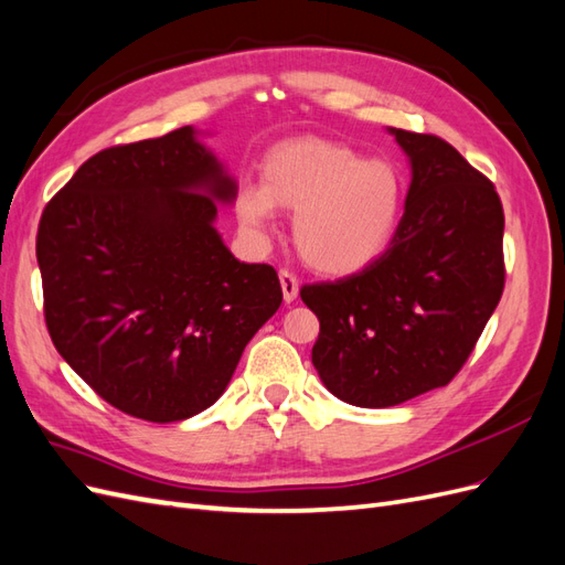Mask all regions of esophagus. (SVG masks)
Returning a JSON list of instances; mask_svg holds the SVG:
<instances>
[{
  "label": "esophagus",
  "mask_w": 565,
  "mask_h": 565,
  "mask_svg": "<svg viewBox=\"0 0 565 565\" xmlns=\"http://www.w3.org/2000/svg\"><path fill=\"white\" fill-rule=\"evenodd\" d=\"M280 287H282V299L287 303L297 299V295H299V280H297V276H295L292 270H287V268L280 270Z\"/></svg>",
  "instance_id": "1"
}]
</instances>
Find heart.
Masks as SVG:
<instances>
[{"label": "heart", "instance_id": "b5f03b06", "mask_svg": "<svg viewBox=\"0 0 565 565\" xmlns=\"http://www.w3.org/2000/svg\"><path fill=\"white\" fill-rule=\"evenodd\" d=\"M276 207L295 210L303 262L328 276H353L388 249L403 212V179L391 162L363 160L349 146L295 139L268 150L262 185L247 183L235 210L243 226L266 235Z\"/></svg>", "mask_w": 565, "mask_h": 565}]
</instances>
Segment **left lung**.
<instances>
[{
  "instance_id": "left-lung-1",
  "label": "left lung",
  "mask_w": 565,
  "mask_h": 565,
  "mask_svg": "<svg viewBox=\"0 0 565 565\" xmlns=\"http://www.w3.org/2000/svg\"><path fill=\"white\" fill-rule=\"evenodd\" d=\"M388 131L413 167L388 249L349 278L301 287L320 320L311 353L320 380L358 407L450 384L504 289V212L492 181L434 134Z\"/></svg>"
}]
</instances>
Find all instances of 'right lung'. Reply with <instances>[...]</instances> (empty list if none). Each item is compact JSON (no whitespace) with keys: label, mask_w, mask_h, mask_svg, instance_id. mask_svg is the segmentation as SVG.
I'll return each instance as SVG.
<instances>
[{"label":"right lung","mask_w":565,"mask_h":565,"mask_svg":"<svg viewBox=\"0 0 565 565\" xmlns=\"http://www.w3.org/2000/svg\"><path fill=\"white\" fill-rule=\"evenodd\" d=\"M235 193L195 129L181 127L96 152L42 212L51 341L131 417L167 424L214 405L278 311L276 268L237 262L214 228L216 202Z\"/></svg>","instance_id":"1"}]
</instances>
